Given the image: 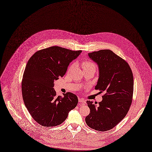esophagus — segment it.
Returning <instances> with one entry per match:
<instances>
[{
    "mask_svg": "<svg viewBox=\"0 0 152 152\" xmlns=\"http://www.w3.org/2000/svg\"><path fill=\"white\" fill-rule=\"evenodd\" d=\"M78 101H79V102H80L81 104H84V103L86 102L85 100H84V99H78Z\"/></svg>",
    "mask_w": 152,
    "mask_h": 152,
    "instance_id": "esophagus-1",
    "label": "esophagus"
}]
</instances>
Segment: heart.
Returning a JSON list of instances; mask_svg holds the SVG:
<instances>
[{
  "label": "heart",
  "mask_w": 152,
  "mask_h": 152,
  "mask_svg": "<svg viewBox=\"0 0 152 152\" xmlns=\"http://www.w3.org/2000/svg\"><path fill=\"white\" fill-rule=\"evenodd\" d=\"M82 67L83 68V69H87V68H94L96 69V65L93 62V61H84L82 64ZM72 66H71L69 68V70H71L72 69Z\"/></svg>",
  "instance_id": "heart-1"
}]
</instances>
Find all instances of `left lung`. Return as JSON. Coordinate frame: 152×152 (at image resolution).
Returning a JSON list of instances; mask_svg holds the SVG:
<instances>
[{"instance_id": "1", "label": "left lung", "mask_w": 152, "mask_h": 152, "mask_svg": "<svg viewBox=\"0 0 152 152\" xmlns=\"http://www.w3.org/2000/svg\"><path fill=\"white\" fill-rule=\"evenodd\" d=\"M88 56L99 68L95 89L104 94L98 105L87 101L90 113L86 122L93 129L105 132L118 124L129 110L133 94V72L128 63L111 50L94 51Z\"/></svg>"}]
</instances>
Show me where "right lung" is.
<instances>
[{"mask_svg":"<svg viewBox=\"0 0 152 152\" xmlns=\"http://www.w3.org/2000/svg\"><path fill=\"white\" fill-rule=\"evenodd\" d=\"M54 46L36 52L29 59L22 81L24 104L32 117L44 127L63 123L78 100L71 93L56 96L53 82L62 77L68 66L81 53Z\"/></svg>","mask_w":152,"mask_h":152,"instance_id":"right-lung-1","label":"right lung"}]
</instances>
